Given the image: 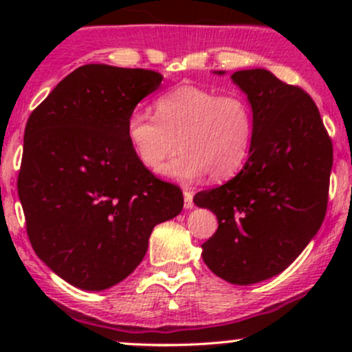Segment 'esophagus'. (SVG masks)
Listing matches in <instances>:
<instances>
[{"instance_id":"34e87169","label":"esophagus","mask_w":352,"mask_h":352,"mask_svg":"<svg viewBox=\"0 0 352 352\" xmlns=\"http://www.w3.org/2000/svg\"><path fill=\"white\" fill-rule=\"evenodd\" d=\"M184 207L187 210L193 208V193L190 190H184Z\"/></svg>"}]
</instances>
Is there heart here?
Returning <instances> with one entry per match:
<instances>
[{
  "instance_id": "b5f03b06",
  "label": "heart",
  "mask_w": 352,
  "mask_h": 352,
  "mask_svg": "<svg viewBox=\"0 0 352 352\" xmlns=\"http://www.w3.org/2000/svg\"><path fill=\"white\" fill-rule=\"evenodd\" d=\"M254 132V111L245 96L192 84L157 98L155 116L135 109L125 120L129 144L147 170H160L179 147L184 151L165 167L180 180L233 177L252 153Z\"/></svg>"
}]
</instances>
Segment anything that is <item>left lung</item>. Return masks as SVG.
I'll return each instance as SVG.
<instances>
[{
	"mask_svg": "<svg viewBox=\"0 0 352 352\" xmlns=\"http://www.w3.org/2000/svg\"><path fill=\"white\" fill-rule=\"evenodd\" d=\"M232 79L254 111L252 153L232 180L201 190L193 201L218 218L201 245L205 265L233 285H253L288 268L321 227L333 142L300 86L266 69L236 71Z\"/></svg>",
	"mask_w": 352,
	"mask_h": 352,
	"instance_id": "8db88e82",
	"label": "left lung"
}]
</instances>
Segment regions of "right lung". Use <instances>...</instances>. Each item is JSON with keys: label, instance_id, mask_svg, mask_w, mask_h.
<instances>
[{"label": "right lung", "instance_id": "1", "mask_svg": "<svg viewBox=\"0 0 352 352\" xmlns=\"http://www.w3.org/2000/svg\"><path fill=\"white\" fill-rule=\"evenodd\" d=\"M164 76L86 64L31 112L18 195L31 246L56 274L89 292L127 278L184 195L137 160L125 120Z\"/></svg>", "mask_w": 352, "mask_h": 352}]
</instances>
